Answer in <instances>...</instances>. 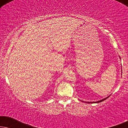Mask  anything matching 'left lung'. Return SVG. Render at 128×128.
Segmentation results:
<instances>
[{
	"label": "left lung",
	"instance_id": "1",
	"mask_svg": "<svg viewBox=\"0 0 128 128\" xmlns=\"http://www.w3.org/2000/svg\"><path fill=\"white\" fill-rule=\"evenodd\" d=\"M110 97V96H108V97H106V98H104V99H102V100H100V101H95V102H85V101H82V100H80V101H82V102H86V103H98V102H102V101H104L105 100H106V98H108V97Z\"/></svg>",
	"mask_w": 128,
	"mask_h": 128
}]
</instances>
